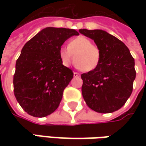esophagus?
Returning <instances> with one entry per match:
<instances>
[{
	"label": "esophagus",
	"instance_id": "34e87169",
	"mask_svg": "<svg viewBox=\"0 0 146 146\" xmlns=\"http://www.w3.org/2000/svg\"><path fill=\"white\" fill-rule=\"evenodd\" d=\"M74 76L75 77H78V76H80V74L78 72H74Z\"/></svg>",
	"mask_w": 146,
	"mask_h": 146
}]
</instances>
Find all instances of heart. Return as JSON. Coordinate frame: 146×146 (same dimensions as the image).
I'll list each match as a JSON object with an SVG mask.
<instances>
[{
	"mask_svg": "<svg viewBox=\"0 0 146 146\" xmlns=\"http://www.w3.org/2000/svg\"><path fill=\"white\" fill-rule=\"evenodd\" d=\"M58 55L62 63L66 66H70L74 58L76 67L84 71L96 69L101 61L100 48L93 44L90 39L84 36L71 39L67 47L62 46L59 48Z\"/></svg>",
	"mask_w": 146,
	"mask_h": 146,
	"instance_id": "b5f03b06",
	"label": "heart"
}]
</instances>
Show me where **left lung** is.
Masks as SVG:
<instances>
[{
  "instance_id": "8db88e82",
  "label": "left lung",
  "mask_w": 146,
  "mask_h": 146,
  "mask_svg": "<svg viewBox=\"0 0 146 146\" xmlns=\"http://www.w3.org/2000/svg\"><path fill=\"white\" fill-rule=\"evenodd\" d=\"M101 50V61L93 70L81 75L82 95L88 106L98 113H112L125 104L136 78L135 61L128 48L103 30L80 29Z\"/></svg>"
}]
</instances>
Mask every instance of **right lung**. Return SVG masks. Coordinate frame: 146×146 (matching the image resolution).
I'll use <instances>...</instances> for the list:
<instances>
[{
  "instance_id": "add662e5",
  "label": "right lung",
  "mask_w": 146,
  "mask_h": 146,
  "mask_svg": "<svg viewBox=\"0 0 146 146\" xmlns=\"http://www.w3.org/2000/svg\"><path fill=\"white\" fill-rule=\"evenodd\" d=\"M79 33L74 29L48 27L39 31L22 48L16 61L14 96L28 115L42 118L58 107L73 72L62 65L59 48Z\"/></svg>"
}]
</instances>
